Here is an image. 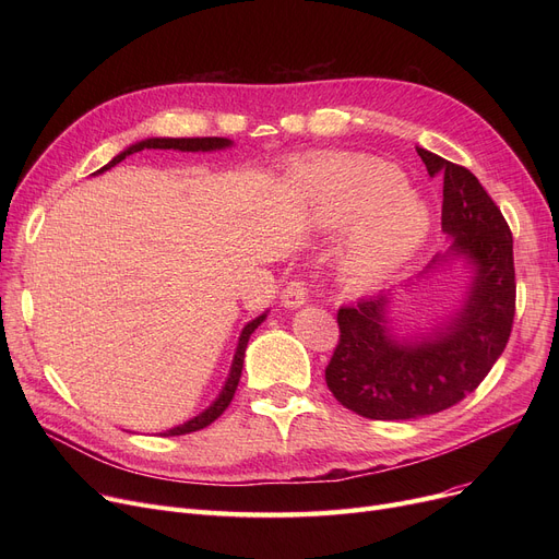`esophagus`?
<instances>
[{
	"label": "esophagus",
	"instance_id": "obj_1",
	"mask_svg": "<svg viewBox=\"0 0 559 559\" xmlns=\"http://www.w3.org/2000/svg\"><path fill=\"white\" fill-rule=\"evenodd\" d=\"M306 299H308V287H306V283L299 281V278L289 281V283L285 285V289L281 292V306L287 308V310L301 308V306L306 304Z\"/></svg>",
	"mask_w": 559,
	"mask_h": 559
}]
</instances>
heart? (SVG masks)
Returning <instances> with one entry per match:
<instances>
[{
    "instance_id": "heart-1",
    "label": "heart",
    "mask_w": 559,
    "mask_h": 559,
    "mask_svg": "<svg viewBox=\"0 0 559 559\" xmlns=\"http://www.w3.org/2000/svg\"><path fill=\"white\" fill-rule=\"evenodd\" d=\"M308 194L329 228L360 219L340 251V274L356 289L388 281L430 233L428 205L407 192L403 174L385 163H321L308 174Z\"/></svg>"
}]
</instances>
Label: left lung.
I'll use <instances>...</instances> for the list:
<instances>
[{"label":"left lung","instance_id":"1","mask_svg":"<svg viewBox=\"0 0 559 559\" xmlns=\"http://www.w3.org/2000/svg\"><path fill=\"white\" fill-rule=\"evenodd\" d=\"M417 154L430 176L444 174L442 230L451 235L449 251L426 272L464 258L474 276L464 304L430 333L394 335L392 295L385 292L340 308V342L326 385L350 413L376 421L417 419L460 403L501 358L514 321V255L506 217L466 167L421 146Z\"/></svg>","mask_w":559,"mask_h":559}]
</instances>
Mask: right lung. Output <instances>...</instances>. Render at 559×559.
Instances as JSON below:
<instances>
[{
	"mask_svg": "<svg viewBox=\"0 0 559 559\" xmlns=\"http://www.w3.org/2000/svg\"><path fill=\"white\" fill-rule=\"evenodd\" d=\"M233 142L228 138H146V140H140L131 146H127V150L122 154H117L108 165H104L102 169H97L95 174H102L110 167H115L117 163H122L127 156L131 154H138L142 150H179V152H215V150H226V146H230ZM264 317H267V312H262L260 317L251 319L249 324L242 329L240 333V340H238V348H235V356H233V365H230V371H228V378L226 383L219 392V396L211 403V407H205L203 413H199L197 417H192L190 421L181 424V426H174L165 432H160V437H174V435H188V432H194V430H201L205 426H211L224 409L228 407V403L233 401V394L235 390H238V383H240V376H242V365H245V350H247V344H249V337L251 333L262 324Z\"/></svg>",
	"mask_w": 559,
	"mask_h": 559,
	"instance_id": "obj_1",
	"label": "right lung"
}]
</instances>
